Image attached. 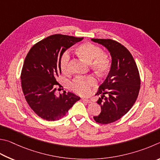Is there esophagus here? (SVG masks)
<instances>
[{
    "label": "esophagus",
    "mask_w": 160,
    "mask_h": 160,
    "mask_svg": "<svg viewBox=\"0 0 160 160\" xmlns=\"http://www.w3.org/2000/svg\"><path fill=\"white\" fill-rule=\"evenodd\" d=\"M82 100H83V101L86 102H87V103H91V100L87 99V98H82Z\"/></svg>",
    "instance_id": "esophagus-1"
}]
</instances>
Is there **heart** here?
<instances>
[{"label":"heart","instance_id":"1","mask_svg":"<svg viewBox=\"0 0 160 160\" xmlns=\"http://www.w3.org/2000/svg\"><path fill=\"white\" fill-rule=\"evenodd\" d=\"M78 55L88 64L92 69L100 75L108 73L111 67V60L108 55L102 53V50L90 43H84L78 46L77 48ZM70 56L68 52H64L61 56L60 67L62 72L67 74L69 72V63ZM96 82L93 77L86 78H76L71 83V88L76 93L81 95H87L90 88Z\"/></svg>","mask_w":160,"mask_h":160}]
</instances>
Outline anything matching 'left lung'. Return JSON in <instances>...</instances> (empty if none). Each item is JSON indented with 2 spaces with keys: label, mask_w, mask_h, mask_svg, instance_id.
<instances>
[{
  "label": "left lung",
  "mask_w": 160,
  "mask_h": 160,
  "mask_svg": "<svg viewBox=\"0 0 160 160\" xmlns=\"http://www.w3.org/2000/svg\"><path fill=\"white\" fill-rule=\"evenodd\" d=\"M107 48L112 58L108 74L96 95L101 112L93 117L95 121L108 124L119 119L132 108L138 98L141 79L138 67L130 52L112 39L92 38Z\"/></svg>",
  "instance_id": "obj_1"
}]
</instances>
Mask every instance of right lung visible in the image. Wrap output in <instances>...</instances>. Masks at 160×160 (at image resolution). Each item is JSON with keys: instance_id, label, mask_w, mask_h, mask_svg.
Listing matches in <instances>:
<instances>
[{"instance_id": "1", "label": "right lung", "mask_w": 160, "mask_h": 160, "mask_svg": "<svg viewBox=\"0 0 160 160\" xmlns=\"http://www.w3.org/2000/svg\"><path fill=\"white\" fill-rule=\"evenodd\" d=\"M55 34L38 42L28 52L21 73L22 91L30 108L41 118L55 121L62 118L80 97L65 91L56 96L61 74V56L73 45L83 40ZM60 88H58V90Z\"/></svg>"}]
</instances>
